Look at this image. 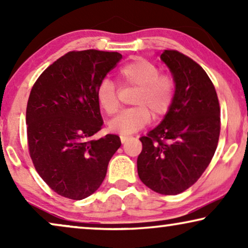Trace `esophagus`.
I'll return each mask as SVG.
<instances>
[{
    "label": "esophagus",
    "instance_id": "esophagus-1",
    "mask_svg": "<svg viewBox=\"0 0 248 248\" xmlns=\"http://www.w3.org/2000/svg\"><path fill=\"white\" fill-rule=\"evenodd\" d=\"M127 140H128V137H124V135H122V137H121L122 143H125V142H126Z\"/></svg>",
    "mask_w": 248,
    "mask_h": 248
}]
</instances>
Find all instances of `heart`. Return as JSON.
I'll return each instance as SVG.
<instances>
[{
  "label": "heart",
  "instance_id": "heart-1",
  "mask_svg": "<svg viewBox=\"0 0 248 248\" xmlns=\"http://www.w3.org/2000/svg\"><path fill=\"white\" fill-rule=\"evenodd\" d=\"M117 79L122 86L137 88L132 98L134 107L121 111L109 121L108 127L114 133L128 135L143 128L150 121L164 116L170 109L176 93L175 80L160 73L159 67L147 59L138 57L121 67ZM96 99L105 113L111 115L118 108L117 88L110 80L104 79L98 84Z\"/></svg>",
  "mask_w": 248,
  "mask_h": 248
}]
</instances>
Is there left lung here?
Listing matches in <instances>:
<instances>
[{"label":"left lung","mask_w":248,"mask_h":248,"mask_svg":"<svg viewBox=\"0 0 248 248\" xmlns=\"http://www.w3.org/2000/svg\"><path fill=\"white\" fill-rule=\"evenodd\" d=\"M176 83L170 109L160 124L141 137L138 174L164 195H176L196 183L215 155L220 135V106L215 86L202 66L178 50L160 55Z\"/></svg>","instance_id":"obj_1"}]
</instances>
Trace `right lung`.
<instances>
[{
	"label": "right lung",
	"mask_w": 248,
	"mask_h": 248,
	"mask_svg": "<svg viewBox=\"0 0 248 248\" xmlns=\"http://www.w3.org/2000/svg\"><path fill=\"white\" fill-rule=\"evenodd\" d=\"M121 59L117 52L72 50L50 64L30 91V158L43 181L64 198L82 200L96 192L121 147L116 134L91 140L104 123L97 87Z\"/></svg>",
	"instance_id": "right-lung-1"
}]
</instances>
